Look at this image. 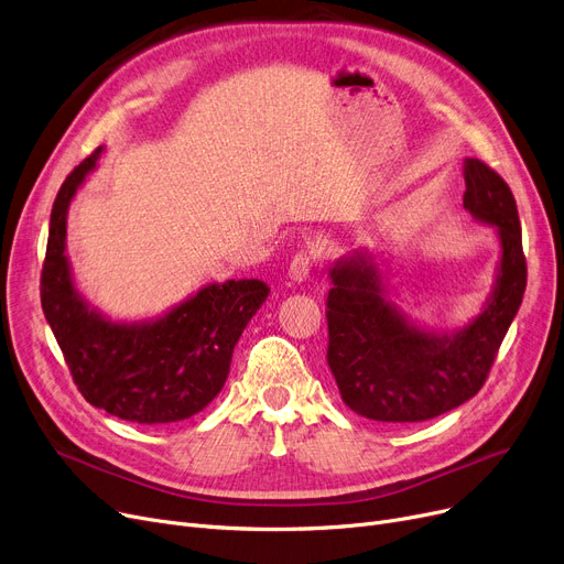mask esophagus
<instances>
[{
	"instance_id": "esophagus-1",
	"label": "esophagus",
	"mask_w": 564,
	"mask_h": 564,
	"mask_svg": "<svg viewBox=\"0 0 564 564\" xmlns=\"http://www.w3.org/2000/svg\"><path fill=\"white\" fill-rule=\"evenodd\" d=\"M311 269H313V256L311 253H297L290 262L288 276H290L292 283H304L311 276Z\"/></svg>"
}]
</instances>
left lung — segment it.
Returning <instances> with one entry per match:
<instances>
[{
	"label": "left lung",
	"mask_w": 564,
	"mask_h": 564,
	"mask_svg": "<svg viewBox=\"0 0 564 564\" xmlns=\"http://www.w3.org/2000/svg\"><path fill=\"white\" fill-rule=\"evenodd\" d=\"M463 207L500 241L496 281L477 315L440 332L414 323L389 300V260L352 251L329 269L327 361L340 399L376 422H426L473 399L525 292V256L517 200L496 170L463 161Z\"/></svg>",
	"instance_id": "1"
}]
</instances>
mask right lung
Listing matches in <instances>:
<instances>
[{
    "label": "right lung",
    "instance_id": "1",
    "mask_svg": "<svg viewBox=\"0 0 564 564\" xmlns=\"http://www.w3.org/2000/svg\"><path fill=\"white\" fill-rule=\"evenodd\" d=\"M104 147L62 184L47 232L41 306L80 394L119 420L182 422L221 391L241 332L264 304L258 279L207 283L191 297L147 321H112L78 290L66 256L70 200L99 167Z\"/></svg>",
    "mask_w": 564,
    "mask_h": 564
}]
</instances>
